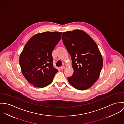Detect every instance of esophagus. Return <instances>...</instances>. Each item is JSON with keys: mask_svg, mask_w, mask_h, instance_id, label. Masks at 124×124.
Instances as JSON below:
<instances>
[{"mask_svg": "<svg viewBox=\"0 0 124 124\" xmlns=\"http://www.w3.org/2000/svg\"><path fill=\"white\" fill-rule=\"evenodd\" d=\"M66 68V67H65V66H62V67H60V69H65Z\"/></svg>", "mask_w": 124, "mask_h": 124, "instance_id": "obj_1", "label": "esophagus"}]
</instances>
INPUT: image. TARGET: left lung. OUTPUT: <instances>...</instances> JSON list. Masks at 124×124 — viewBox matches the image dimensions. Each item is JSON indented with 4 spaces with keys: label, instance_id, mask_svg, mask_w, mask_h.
<instances>
[{
    "label": "left lung",
    "instance_id": "8db88e82",
    "mask_svg": "<svg viewBox=\"0 0 124 124\" xmlns=\"http://www.w3.org/2000/svg\"><path fill=\"white\" fill-rule=\"evenodd\" d=\"M62 38L70 54L74 69L72 76L68 77L74 88L84 90L96 82L103 67V58L95 41L85 31L79 29L64 32Z\"/></svg>",
    "mask_w": 124,
    "mask_h": 124
}]
</instances>
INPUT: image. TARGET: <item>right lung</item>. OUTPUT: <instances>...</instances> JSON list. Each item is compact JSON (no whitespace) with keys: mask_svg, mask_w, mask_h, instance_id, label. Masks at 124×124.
Returning <instances> with one entry per match:
<instances>
[{"mask_svg":"<svg viewBox=\"0 0 124 124\" xmlns=\"http://www.w3.org/2000/svg\"><path fill=\"white\" fill-rule=\"evenodd\" d=\"M62 32L49 31L34 35L26 43L19 56L23 75L38 87L52 82L57 70L53 65L52 52L61 39Z\"/></svg>","mask_w":124,"mask_h":124,"instance_id":"obj_1","label":"right lung"}]
</instances>
